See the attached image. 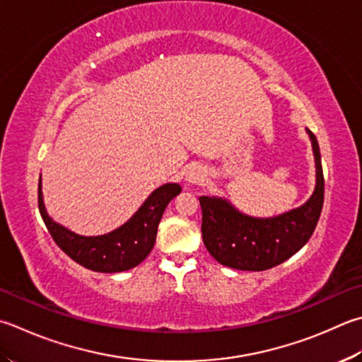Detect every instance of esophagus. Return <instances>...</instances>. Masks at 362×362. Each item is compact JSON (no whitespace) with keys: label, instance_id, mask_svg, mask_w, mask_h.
Returning <instances> with one entry per match:
<instances>
[{"label":"esophagus","instance_id":"1","mask_svg":"<svg viewBox=\"0 0 362 362\" xmlns=\"http://www.w3.org/2000/svg\"><path fill=\"white\" fill-rule=\"evenodd\" d=\"M204 178H206V175H204V172L200 168H194L192 172L187 175V181L192 184H202L204 181Z\"/></svg>","mask_w":362,"mask_h":362}]
</instances>
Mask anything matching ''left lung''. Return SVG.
Segmentation results:
<instances>
[{"instance_id":"8db88e82","label":"left lung","mask_w":362,"mask_h":362,"mask_svg":"<svg viewBox=\"0 0 362 362\" xmlns=\"http://www.w3.org/2000/svg\"><path fill=\"white\" fill-rule=\"evenodd\" d=\"M317 167V184L303 206L271 219L241 214L227 200L200 197L204 247L223 266L243 271H264L288 260L310 240L325 200V178L320 146L309 129Z\"/></svg>"}]
</instances>
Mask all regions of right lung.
Listing matches in <instances>:
<instances>
[{
	"instance_id": "add662e5",
	"label": "right lung",
	"mask_w": 362,
	"mask_h": 362,
	"mask_svg": "<svg viewBox=\"0 0 362 362\" xmlns=\"http://www.w3.org/2000/svg\"><path fill=\"white\" fill-rule=\"evenodd\" d=\"M181 192L180 184H165L156 189L141 208L118 230L102 236L75 235L47 214L42 189L37 190L39 213L58 247L74 262L98 272H121L140 264L153 250L158 227L167 204Z\"/></svg>"
}]
</instances>
